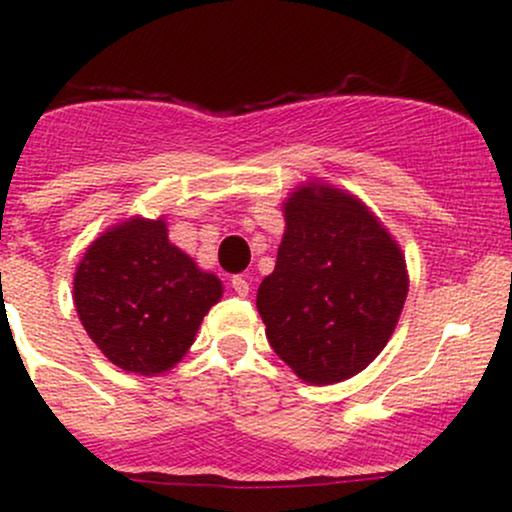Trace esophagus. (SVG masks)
Instances as JSON below:
<instances>
[{"label": "esophagus", "instance_id": "obj_1", "mask_svg": "<svg viewBox=\"0 0 512 512\" xmlns=\"http://www.w3.org/2000/svg\"><path fill=\"white\" fill-rule=\"evenodd\" d=\"M231 286H233V291H236L240 298H245L250 293V284H248V279H245V276H233Z\"/></svg>", "mask_w": 512, "mask_h": 512}]
</instances>
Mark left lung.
Returning <instances> with one entry per match:
<instances>
[{
  "label": "left lung",
  "mask_w": 512,
  "mask_h": 512,
  "mask_svg": "<svg viewBox=\"0 0 512 512\" xmlns=\"http://www.w3.org/2000/svg\"><path fill=\"white\" fill-rule=\"evenodd\" d=\"M276 267L257 289L267 339L298 378L342 383L395 332L409 279L402 250L356 197L298 187L284 204Z\"/></svg>",
  "instance_id": "8db88e82"
}]
</instances>
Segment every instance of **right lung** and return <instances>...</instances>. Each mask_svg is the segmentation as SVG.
I'll list each match as a JSON object with an SVG mask.
<instances>
[{
  "label": "right lung",
  "mask_w": 512,
  "mask_h": 512,
  "mask_svg": "<svg viewBox=\"0 0 512 512\" xmlns=\"http://www.w3.org/2000/svg\"><path fill=\"white\" fill-rule=\"evenodd\" d=\"M221 281L170 245L163 219H129L88 245L74 305L88 337L129 373L156 375L187 354Z\"/></svg>",
  "instance_id": "obj_1"
}]
</instances>
